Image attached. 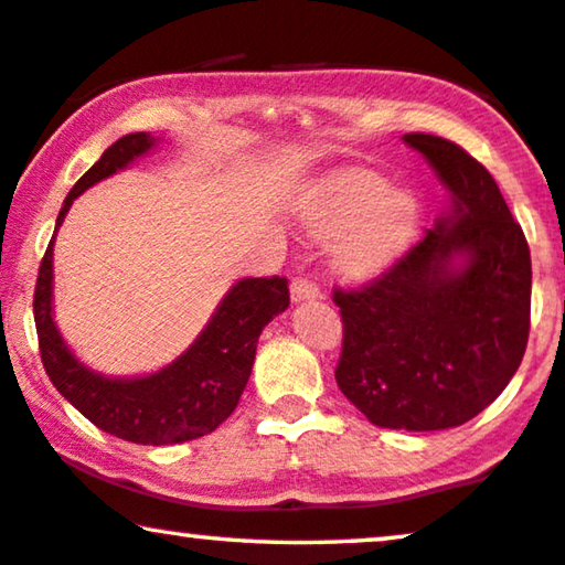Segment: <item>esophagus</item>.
<instances>
[{"mask_svg": "<svg viewBox=\"0 0 565 565\" xmlns=\"http://www.w3.org/2000/svg\"><path fill=\"white\" fill-rule=\"evenodd\" d=\"M320 297V287L307 276H297L291 281V299L295 302H305V299H318Z\"/></svg>", "mask_w": 565, "mask_h": 565, "instance_id": "1", "label": "esophagus"}]
</instances>
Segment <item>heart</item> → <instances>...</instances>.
I'll return each mask as SVG.
<instances>
[{"instance_id": "heart-1", "label": "heart", "mask_w": 565, "mask_h": 565, "mask_svg": "<svg viewBox=\"0 0 565 565\" xmlns=\"http://www.w3.org/2000/svg\"><path fill=\"white\" fill-rule=\"evenodd\" d=\"M418 201L408 191H390L387 178L372 170H343L318 185L305 206L315 235H341L338 266L349 276H374L408 250L418 230Z\"/></svg>"}]
</instances>
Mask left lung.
<instances>
[{
  "label": "left lung",
  "mask_w": 565,
  "mask_h": 565,
  "mask_svg": "<svg viewBox=\"0 0 565 565\" xmlns=\"http://www.w3.org/2000/svg\"><path fill=\"white\" fill-rule=\"evenodd\" d=\"M452 193L393 266L333 289L343 349L341 393L382 428L439 431L503 393L530 338V245L491 172L455 141L405 134Z\"/></svg>",
  "instance_id": "8db88e82"
}]
</instances>
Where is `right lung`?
I'll use <instances>...</instances> for the list:
<instances>
[{"label": "right lung", "instance_id": "right-lung-1", "mask_svg": "<svg viewBox=\"0 0 565 565\" xmlns=\"http://www.w3.org/2000/svg\"><path fill=\"white\" fill-rule=\"evenodd\" d=\"M152 147L154 139L147 131H137L105 149L64 199L56 230L82 191L124 170ZM51 278L54 237L38 268L33 295L38 349L49 380L97 428L134 445H180L212 434L237 408L250 380L260 330L289 307V281L284 276L243 278L222 299L204 333L183 356L149 377L110 380L89 372L66 349L51 315Z\"/></svg>", "mask_w": 565, "mask_h": 565}]
</instances>
